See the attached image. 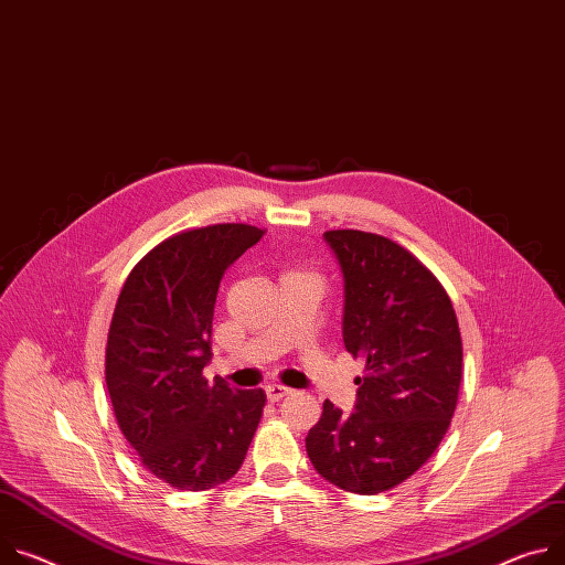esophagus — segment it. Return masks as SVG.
<instances>
[{
  "label": "esophagus",
  "mask_w": 565,
  "mask_h": 565,
  "mask_svg": "<svg viewBox=\"0 0 565 565\" xmlns=\"http://www.w3.org/2000/svg\"><path fill=\"white\" fill-rule=\"evenodd\" d=\"M288 394H290V390H288L286 385H279V383L266 385V396H268L270 403H277V401H281L284 396H288Z\"/></svg>",
  "instance_id": "1"
}]
</instances>
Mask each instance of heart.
<instances>
[{
  "label": "heart",
  "mask_w": 565,
  "mask_h": 565,
  "mask_svg": "<svg viewBox=\"0 0 565 565\" xmlns=\"http://www.w3.org/2000/svg\"><path fill=\"white\" fill-rule=\"evenodd\" d=\"M286 275H309V273H299V270H292V273H286Z\"/></svg>",
  "instance_id": "1"
}]
</instances>
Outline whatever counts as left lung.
<instances>
[{"label": "left lung", "instance_id": "1", "mask_svg": "<svg viewBox=\"0 0 565 565\" xmlns=\"http://www.w3.org/2000/svg\"><path fill=\"white\" fill-rule=\"evenodd\" d=\"M324 241L344 279L342 340L365 376L351 415L324 401L306 452L331 484L374 495L441 444L461 383V335L450 297L415 254L361 230H331Z\"/></svg>", "mask_w": 565, "mask_h": 565}]
</instances>
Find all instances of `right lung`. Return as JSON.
Here are the masks:
<instances>
[{"label": "right lung", "mask_w": 565, "mask_h": 565, "mask_svg": "<svg viewBox=\"0 0 565 565\" xmlns=\"http://www.w3.org/2000/svg\"><path fill=\"white\" fill-rule=\"evenodd\" d=\"M266 230L218 223L180 232L130 270L108 331L106 383L117 424L146 471L204 491L241 469L262 422L264 390L202 376L225 270Z\"/></svg>", "instance_id": "right-lung-1"}]
</instances>
